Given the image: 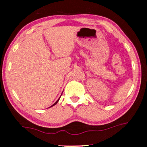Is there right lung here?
Returning a JSON list of instances; mask_svg holds the SVG:
<instances>
[{
  "label": "right lung",
  "mask_w": 147,
  "mask_h": 147,
  "mask_svg": "<svg viewBox=\"0 0 147 147\" xmlns=\"http://www.w3.org/2000/svg\"><path fill=\"white\" fill-rule=\"evenodd\" d=\"M59 99H58V100H57V102H55V104H53V105H52L51 106H54V105H55V104H57V102H58V101H59Z\"/></svg>",
  "instance_id": "1"
}]
</instances>
